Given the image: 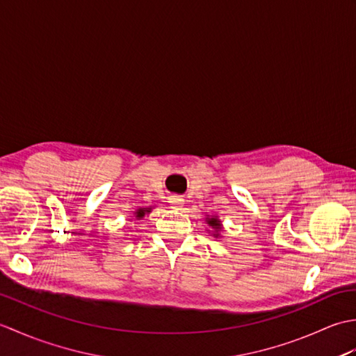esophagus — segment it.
Here are the masks:
<instances>
[{
    "instance_id": "esophagus-1",
    "label": "esophagus",
    "mask_w": 356,
    "mask_h": 356,
    "mask_svg": "<svg viewBox=\"0 0 356 356\" xmlns=\"http://www.w3.org/2000/svg\"><path fill=\"white\" fill-rule=\"evenodd\" d=\"M168 202H170V205H171V208H174V209H179L180 207H184V199L180 197V195H170L168 197Z\"/></svg>"
}]
</instances>
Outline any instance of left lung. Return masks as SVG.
<instances>
[{"label": "left lung", "instance_id": "obj_1", "mask_svg": "<svg viewBox=\"0 0 356 356\" xmlns=\"http://www.w3.org/2000/svg\"><path fill=\"white\" fill-rule=\"evenodd\" d=\"M208 223H209L211 226H213V228H216V231L220 229V223H218L217 218H209ZM214 236H217V234H214Z\"/></svg>", "mask_w": 356, "mask_h": 356}]
</instances>
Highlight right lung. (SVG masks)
I'll use <instances>...</instances> for the list:
<instances>
[{"label": "right lung", "mask_w": 356, "mask_h": 356, "mask_svg": "<svg viewBox=\"0 0 356 356\" xmlns=\"http://www.w3.org/2000/svg\"><path fill=\"white\" fill-rule=\"evenodd\" d=\"M145 213H149V211L148 209H139L138 214H136V217L140 218V217H143V214H145Z\"/></svg>", "instance_id": "add662e5"}]
</instances>
